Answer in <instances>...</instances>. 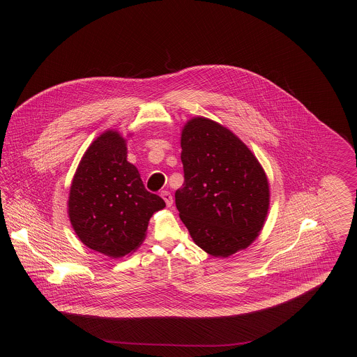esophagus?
Returning a JSON list of instances; mask_svg holds the SVG:
<instances>
[{"label":"esophagus","mask_w":357,"mask_h":357,"mask_svg":"<svg viewBox=\"0 0 357 357\" xmlns=\"http://www.w3.org/2000/svg\"><path fill=\"white\" fill-rule=\"evenodd\" d=\"M160 197L165 199L167 207L172 206V195H171L170 191H162V192H160Z\"/></svg>","instance_id":"esophagus-1"}]
</instances>
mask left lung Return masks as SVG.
Returning a JSON list of instances; mask_svg holds the SVG:
<instances>
[{
	"label": "left lung",
	"instance_id": "obj_1",
	"mask_svg": "<svg viewBox=\"0 0 357 357\" xmlns=\"http://www.w3.org/2000/svg\"><path fill=\"white\" fill-rule=\"evenodd\" d=\"M181 147L185 182L175 204L190 236L214 257L248 248L269 208V183L259 162L231 131L206 118L187 121Z\"/></svg>",
	"mask_w": 357,
	"mask_h": 357
}]
</instances>
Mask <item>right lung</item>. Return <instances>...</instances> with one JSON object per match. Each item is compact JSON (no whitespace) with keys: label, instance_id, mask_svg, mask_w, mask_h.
I'll return each mask as SVG.
<instances>
[{"label":"right lung","instance_id":"1","mask_svg":"<svg viewBox=\"0 0 357 357\" xmlns=\"http://www.w3.org/2000/svg\"><path fill=\"white\" fill-rule=\"evenodd\" d=\"M165 206L127 162L126 140L115 131L104 132L88 147L69 191L75 233L89 249L112 258L134 252L153 213Z\"/></svg>","mask_w":357,"mask_h":357}]
</instances>
